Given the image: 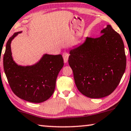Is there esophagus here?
<instances>
[{
  "label": "esophagus",
  "instance_id": "obj_1",
  "mask_svg": "<svg viewBox=\"0 0 131 131\" xmlns=\"http://www.w3.org/2000/svg\"><path fill=\"white\" fill-rule=\"evenodd\" d=\"M69 54H68V53L65 52L63 53V60L65 63H66L68 62V59H69Z\"/></svg>",
  "mask_w": 131,
  "mask_h": 131
}]
</instances>
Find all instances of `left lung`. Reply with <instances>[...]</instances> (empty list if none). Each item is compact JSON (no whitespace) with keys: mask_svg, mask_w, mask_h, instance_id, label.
Listing matches in <instances>:
<instances>
[{"mask_svg":"<svg viewBox=\"0 0 131 131\" xmlns=\"http://www.w3.org/2000/svg\"><path fill=\"white\" fill-rule=\"evenodd\" d=\"M97 38L86 37L69 50L68 62L75 84L91 99L110 95L118 85L126 69L124 44L116 31L107 25Z\"/></svg>","mask_w":131,"mask_h":131,"instance_id":"1","label":"left lung"}]
</instances>
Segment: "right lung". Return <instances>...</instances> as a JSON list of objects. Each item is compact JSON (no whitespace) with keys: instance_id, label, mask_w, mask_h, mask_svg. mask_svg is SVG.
<instances>
[{"instance_id":"right-lung-1","label":"right lung","mask_w":131,"mask_h":131,"mask_svg":"<svg viewBox=\"0 0 131 131\" xmlns=\"http://www.w3.org/2000/svg\"><path fill=\"white\" fill-rule=\"evenodd\" d=\"M21 32H15L6 43L3 56L5 75L16 96L31 103L45 102L54 93L57 77L64 65L63 58L61 54L46 53L32 65H18L13 59L10 45Z\"/></svg>"}]
</instances>
